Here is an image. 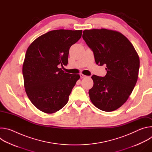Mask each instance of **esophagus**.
<instances>
[{"mask_svg": "<svg viewBox=\"0 0 152 152\" xmlns=\"http://www.w3.org/2000/svg\"><path fill=\"white\" fill-rule=\"evenodd\" d=\"M80 77L81 78H84V77H86V76H85V75H83V74H80Z\"/></svg>", "mask_w": 152, "mask_h": 152, "instance_id": "1", "label": "esophagus"}]
</instances>
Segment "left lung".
<instances>
[{
  "label": "left lung",
  "instance_id": "obj_1",
  "mask_svg": "<svg viewBox=\"0 0 152 152\" xmlns=\"http://www.w3.org/2000/svg\"><path fill=\"white\" fill-rule=\"evenodd\" d=\"M82 38L93 52L96 63L106 66L104 77L93 75L90 98L98 109L110 112L127 100L136 85L140 58L129 40L117 31L106 29L85 30Z\"/></svg>",
  "mask_w": 152,
  "mask_h": 152
}]
</instances>
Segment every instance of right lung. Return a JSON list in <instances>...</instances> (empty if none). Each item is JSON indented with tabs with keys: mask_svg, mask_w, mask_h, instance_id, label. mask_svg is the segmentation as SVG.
I'll use <instances>...</instances> for the list:
<instances>
[{
	"mask_svg": "<svg viewBox=\"0 0 152 152\" xmlns=\"http://www.w3.org/2000/svg\"><path fill=\"white\" fill-rule=\"evenodd\" d=\"M82 31H51L34 40L27 49L23 76L27 96L42 112L54 113L67 104L79 75L64 73L70 47L81 38Z\"/></svg>",
	"mask_w": 152,
	"mask_h": 152,
	"instance_id": "obj_1",
	"label": "right lung"
}]
</instances>
